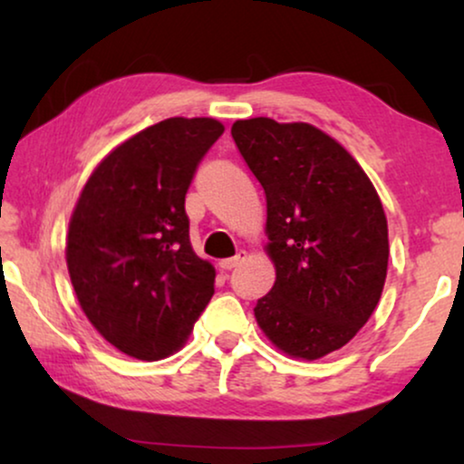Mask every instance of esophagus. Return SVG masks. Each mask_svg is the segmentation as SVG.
Instances as JSON below:
<instances>
[{
  "label": "esophagus",
  "mask_w": 464,
  "mask_h": 464,
  "mask_svg": "<svg viewBox=\"0 0 464 464\" xmlns=\"http://www.w3.org/2000/svg\"><path fill=\"white\" fill-rule=\"evenodd\" d=\"M245 259H246V251H238L237 256H234V257L221 259V262H219V268H221V270H232V268H237L238 264H243Z\"/></svg>",
  "instance_id": "obj_1"
}]
</instances>
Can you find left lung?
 Wrapping results in <instances>:
<instances>
[{
    "label": "left lung",
    "mask_w": 464,
    "mask_h": 464,
    "mask_svg": "<svg viewBox=\"0 0 464 464\" xmlns=\"http://www.w3.org/2000/svg\"><path fill=\"white\" fill-rule=\"evenodd\" d=\"M232 139L264 188L276 266L275 287L253 313L291 357H325L357 335L382 295V202L354 158L314 126L238 120Z\"/></svg>",
    "instance_id": "left-lung-1"
}]
</instances>
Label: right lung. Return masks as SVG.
Masks as SVG:
<instances>
[{"label": "right lung", "instance_id": "1", "mask_svg": "<svg viewBox=\"0 0 464 464\" xmlns=\"http://www.w3.org/2000/svg\"><path fill=\"white\" fill-rule=\"evenodd\" d=\"M224 135L213 118H169L111 151L69 221L67 268L103 338L156 361L188 340L215 289L213 266L189 245L186 194Z\"/></svg>", "mask_w": 464, "mask_h": 464}]
</instances>
